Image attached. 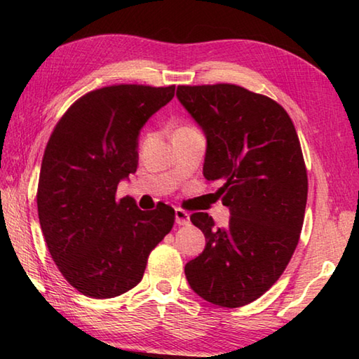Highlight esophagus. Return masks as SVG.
<instances>
[{"label":"esophagus","instance_id":"34e87169","mask_svg":"<svg viewBox=\"0 0 359 359\" xmlns=\"http://www.w3.org/2000/svg\"><path fill=\"white\" fill-rule=\"evenodd\" d=\"M175 223L179 226H185V224L190 223V215L184 209H175Z\"/></svg>","mask_w":359,"mask_h":359}]
</instances>
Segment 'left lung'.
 Wrapping results in <instances>:
<instances>
[{"mask_svg":"<svg viewBox=\"0 0 359 359\" xmlns=\"http://www.w3.org/2000/svg\"><path fill=\"white\" fill-rule=\"evenodd\" d=\"M177 98L201 126L203 174L220 184L228 226L204 212L190 217L205 236L203 253L185 266L194 293L220 307H241L264 294L299 242L307 171L287 111L234 83L179 85Z\"/></svg>","mask_w":359,"mask_h":359,"instance_id":"1","label":"left lung"}]
</instances>
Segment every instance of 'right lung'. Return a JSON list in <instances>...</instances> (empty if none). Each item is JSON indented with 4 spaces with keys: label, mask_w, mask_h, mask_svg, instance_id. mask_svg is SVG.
I'll return each instance as SVG.
<instances>
[{
    "label": "right lung",
    "mask_w": 359,
    "mask_h": 359,
    "mask_svg": "<svg viewBox=\"0 0 359 359\" xmlns=\"http://www.w3.org/2000/svg\"><path fill=\"white\" fill-rule=\"evenodd\" d=\"M174 92L175 85L136 83L93 90L48 139L36 194L41 229L62 276L85 296L107 299L135 288L172 229L171 205L145 212L115 193L137 169L139 131Z\"/></svg>",
    "instance_id": "right-lung-1"
}]
</instances>
